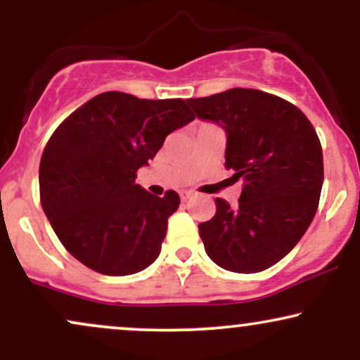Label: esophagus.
Here are the masks:
<instances>
[{"instance_id":"34e87169","label":"esophagus","mask_w":360,"mask_h":360,"mask_svg":"<svg viewBox=\"0 0 360 360\" xmlns=\"http://www.w3.org/2000/svg\"><path fill=\"white\" fill-rule=\"evenodd\" d=\"M179 196H181V201H188V200H191V198L194 196V193H191V191H181Z\"/></svg>"}]
</instances>
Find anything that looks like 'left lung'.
I'll use <instances>...</instances> for the list:
<instances>
[{"label": "left lung", "instance_id": "1", "mask_svg": "<svg viewBox=\"0 0 360 360\" xmlns=\"http://www.w3.org/2000/svg\"><path fill=\"white\" fill-rule=\"evenodd\" d=\"M196 117L225 128V167L242 181L230 208L200 223V237L214 264L252 274L288 254L315 217L323 184V154L307 115L298 106L259 89L233 88L188 100Z\"/></svg>", "mask_w": 360, "mask_h": 360}]
</instances>
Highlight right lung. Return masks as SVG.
<instances>
[{
  "label": "right lung",
  "instance_id": "right-lung-1",
  "mask_svg": "<svg viewBox=\"0 0 360 360\" xmlns=\"http://www.w3.org/2000/svg\"><path fill=\"white\" fill-rule=\"evenodd\" d=\"M193 120L179 98L106 91L56 128L40 159V203L69 254L105 276L135 274L159 257L179 194L154 196L135 177Z\"/></svg>",
  "mask_w": 360,
  "mask_h": 360
}]
</instances>
